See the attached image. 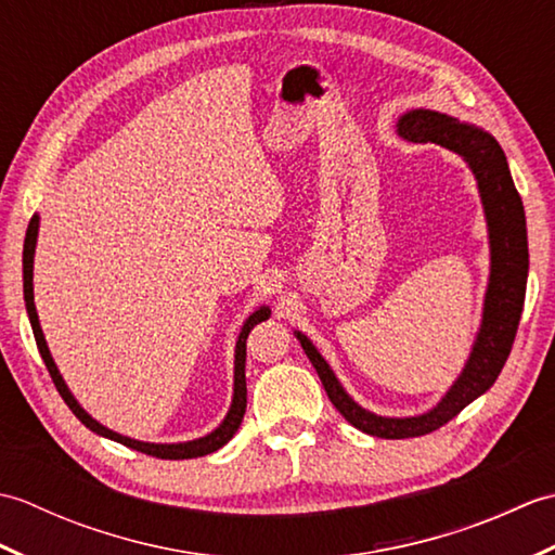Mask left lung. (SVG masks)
Listing matches in <instances>:
<instances>
[{
  "label": "left lung",
  "instance_id": "8db88e82",
  "mask_svg": "<svg viewBox=\"0 0 555 555\" xmlns=\"http://www.w3.org/2000/svg\"><path fill=\"white\" fill-rule=\"evenodd\" d=\"M396 126L400 138L410 140V143H436L453 150L473 169L489 227L491 274L481 326L463 374L448 388V393L436 403V408L417 417H382L360 408L344 391V386L320 356V350L312 346V340L296 332L305 356L310 358L312 367L320 374L334 408L352 427L370 436H379V439H410V436L429 434L443 427L460 410L489 391L511 356L525 305L529 269L522 197L515 191L508 162H505L496 138L477 126L431 109H412L400 116Z\"/></svg>",
  "mask_w": 555,
  "mask_h": 555
}]
</instances>
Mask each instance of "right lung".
<instances>
[{
	"label": "right lung",
	"mask_w": 555,
	"mask_h": 555,
	"mask_svg": "<svg viewBox=\"0 0 555 555\" xmlns=\"http://www.w3.org/2000/svg\"><path fill=\"white\" fill-rule=\"evenodd\" d=\"M38 229H40V217L33 215L30 223H28V231H26V243H23V298H26V310H28V320L33 326V334H35V344H38L40 356L44 360V367L50 372L52 382L56 386L59 396L64 398V403L70 408V412L86 424L90 431H95L100 436H107V439L116 441V443H124L128 448H133V451H140L145 455L152 457H162V460H185V457H199V455H207V453H215L223 443H229L233 439V434L238 431L243 415H245V405H247V388H245V340L247 334L253 332V326L269 320V308H259L255 310L250 317H247L243 328H241V336H238V344H235V370H233V400H231V408L227 412V417L219 424V427L203 436V439H195V441H185V443H145V441H135V439H128V436L116 434L112 429L104 427L98 420H92L86 410L78 405V400L70 396L68 386L64 384L62 374H59L56 364L50 356V348H47V340L42 336V328H40V320H38V310H35V298H33V257H35V243H38Z\"/></svg>",
	"instance_id": "right-lung-1"
}]
</instances>
